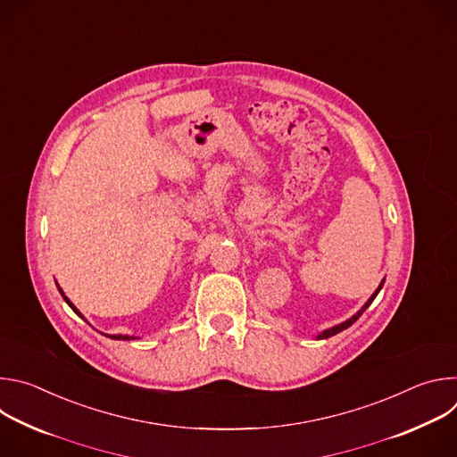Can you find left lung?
Segmentation results:
<instances>
[{
    "label": "left lung",
    "instance_id": "obj_1",
    "mask_svg": "<svg viewBox=\"0 0 457 457\" xmlns=\"http://www.w3.org/2000/svg\"><path fill=\"white\" fill-rule=\"evenodd\" d=\"M383 282H385V278H383V280H381V284H379V286H378V289H376V291H374V293H372V296H370V298H369V300H367V302H365V305H363V307H361V309H360V311H358V312H356V314H354V316H351V318H349V320H345V321H344V323H338V325H335V328H331V329H325V331H323V333H320V335H318V337H316V338H318V340H323V338H331V337H335V335H338V333H342V331H344V329H347V328H351V325H353V323H354V321H356V320H358V318H360V316H361V314H363V311H365V309H367V307H369V305H370V303H372V300H374V298H376V296H378V293H379V289H381V287H383Z\"/></svg>",
    "mask_w": 457,
    "mask_h": 457
}]
</instances>
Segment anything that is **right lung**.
<instances>
[{
	"label": "right lung",
	"mask_w": 457,
	"mask_h": 457,
	"mask_svg": "<svg viewBox=\"0 0 457 457\" xmlns=\"http://www.w3.org/2000/svg\"><path fill=\"white\" fill-rule=\"evenodd\" d=\"M55 286H57V289H59V293H61V296H62V298H64V302H67V303H69V305H71V309H72V311H74V312H76V314H79V316H81V318H83V314H81V312H79V311H78V307H76V305H74V303H72V302H71V300H69V298H67V296H64V293H62V289H61V287H59V284H55ZM104 337H108V338H112V340H134V338H136V337H128V335H104Z\"/></svg>",
	"instance_id": "1"
}]
</instances>
